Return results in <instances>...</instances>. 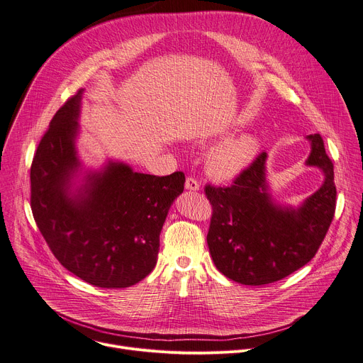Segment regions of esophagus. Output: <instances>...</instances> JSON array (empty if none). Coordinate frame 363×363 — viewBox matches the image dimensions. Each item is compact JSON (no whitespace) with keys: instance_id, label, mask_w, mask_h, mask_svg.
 <instances>
[{"instance_id":"esophagus-1","label":"esophagus","mask_w":363,"mask_h":363,"mask_svg":"<svg viewBox=\"0 0 363 363\" xmlns=\"http://www.w3.org/2000/svg\"><path fill=\"white\" fill-rule=\"evenodd\" d=\"M185 188L189 189V191H199V189H200V184H199V181H197L196 178L188 177L186 181H185Z\"/></svg>"}]
</instances>
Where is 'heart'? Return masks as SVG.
<instances>
[{"mask_svg":"<svg viewBox=\"0 0 363 363\" xmlns=\"http://www.w3.org/2000/svg\"><path fill=\"white\" fill-rule=\"evenodd\" d=\"M204 143L208 140H203ZM259 152V141L255 135H240L218 145L207 156V174L219 181H231L250 167Z\"/></svg>","mask_w":363,"mask_h":363,"instance_id":"obj_1","label":"heart"}]
</instances>
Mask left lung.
Here are the masks:
<instances>
[{
	"label": "left lung",
	"instance_id": "8db88e82",
	"mask_svg": "<svg viewBox=\"0 0 363 363\" xmlns=\"http://www.w3.org/2000/svg\"><path fill=\"white\" fill-rule=\"evenodd\" d=\"M306 164L322 169L325 181L298 208L277 206L266 182V152L230 186L207 184L212 204L207 245L219 272L238 284L279 281L313 259L335 213L334 164L319 133L309 135Z\"/></svg>",
	"mask_w": 363,
	"mask_h": 363
}]
</instances>
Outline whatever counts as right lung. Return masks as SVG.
I'll list each match as a JSON object with an SVG mask.
<instances>
[{
  "mask_svg": "<svg viewBox=\"0 0 363 363\" xmlns=\"http://www.w3.org/2000/svg\"><path fill=\"white\" fill-rule=\"evenodd\" d=\"M82 89L54 114L30 166V207L50 250L65 268L101 289H125L157 262L170 204L184 191V172L156 177L110 162L86 177L76 196L74 138Z\"/></svg>",
  "mask_w": 363,
  "mask_h": 363,
  "instance_id": "add662e5",
  "label": "right lung"
}]
</instances>
